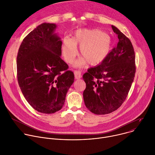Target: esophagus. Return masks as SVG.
Wrapping results in <instances>:
<instances>
[{
  "instance_id": "34e87169",
  "label": "esophagus",
  "mask_w": 155,
  "mask_h": 155,
  "mask_svg": "<svg viewBox=\"0 0 155 155\" xmlns=\"http://www.w3.org/2000/svg\"><path fill=\"white\" fill-rule=\"evenodd\" d=\"M74 76H75V78L77 79H81V71H74Z\"/></svg>"
}]
</instances>
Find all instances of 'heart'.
<instances>
[{"label":"heart","instance_id":"1","mask_svg":"<svg viewBox=\"0 0 155 155\" xmlns=\"http://www.w3.org/2000/svg\"><path fill=\"white\" fill-rule=\"evenodd\" d=\"M112 39L109 34L98 29L81 28L76 30L72 38H64L61 45V52L64 60L71 63L78 54L77 46L82 56L75 66H80L88 62L96 65L104 61L111 50Z\"/></svg>","mask_w":155,"mask_h":155}]
</instances>
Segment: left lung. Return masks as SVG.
<instances>
[{"label":"left lung","mask_w":155,"mask_h":155,"mask_svg":"<svg viewBox=\"0 0 155 155\" xmlns=\"http://www.w3.org/2000/svg\"><path fill=\"white\" fill-rule=\"evenodd\" d=\"M119 39L117 46L100 65L91 68L82 78L85 105L95 114H106L119 108L125 101L135 74V55L128 38L111 26Z\"/></svg>","instance_id":"8db88e82"}]
</instances>
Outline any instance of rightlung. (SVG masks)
I'll list each match as a JSON object with an SVG mask.
<instances>
[{
  "label": "right lung",
  "mask_w": 155,
  "mask_h": 155,
  "mask_svg": "<svg viewBox=\"0 0 155 155\" xmlns=\"http://www.w3.org/2000/svg\"><path fill=\"white\" fill-rule=\"evenodd\" d=\"M57 25L44 23L24 38L16 58L17 78L21 91L35 110L54 113L64 105L74 75L61 58V38Z\"/></svg>",
  "instance_id": "right-lung-1"
}]
</instances>
